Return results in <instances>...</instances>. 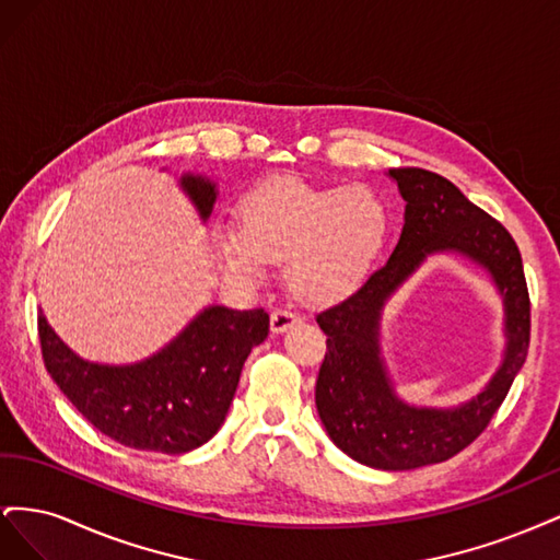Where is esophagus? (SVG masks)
<instances>
[{
	"label": "esophagus",
	"mask_w": 560,
	"mask_h": 560,
	"mask_svg": "<svg viewBox=\"0 0 560 560\" xmlns=\"http://www.w3.org/2000/svg\"><path fill=\"white\" fill-rule=\"evenodd\" d=\"M299 322H301V317L296 313L284 311V308H276L273 313H270V331L282 334V331H287L290 327L299 325Z\"/></svg>",
	"instance_id": "34e87169"
}]
</instances>
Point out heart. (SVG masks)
Returning a JSON list of instances; mask_svg holds the SVG:
<instances>
[{
	"mask_svg": "<svg viewBox=\"0 0 560 560\" xmlns=\"http://www.w3.org/2000/svg\"><path fill=\"white\" fill-rule=\"evenodd\" d=\"M385 202L366 186H317L278 177L252 191L238 224L214 231L219 259L235 276L259 278L284 264V282L303 306L327 308L360 290L387 238Z\"/></svg>",
	"mask_w": 560,
	"mask_h": 560,
	"instance_id": "obj_1",
	"label": "heart"
}]
</instances>
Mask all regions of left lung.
Instances as JSON below:
<instances>
[{
	"mask_svg": "<svg viewBox=\"0 0 560 560\" xmlns=\"http://www.w3.org/2000/svg\"><path fill=\"white\" fill-rule=\"evenodd\" d=\"M406 200L404 229L389 259L358 292L317 315L327 334L315 404L331 442L376 469L444 463L477 439L498 413L530 346V296L521 252L498 219L474 206L446 177L422 167L389 171ZM457 250L491 270L505 296L508 352L485 393L457 410H413L392 393L377 346L384 299L428 253Z\"/></svg>",
	"mask_w": 560,
	"mask_h": 560,
	"instance_id": "left-lung-1",
	"label": "left lung"
}]
</instances>
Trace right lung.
<instances>
[{
    "mask_svg": "<svg viewBox=\"0 0 560 560\" xmlns=\"http://www.w3.org/2000/svg\"><path fill=\"white\" fill-rule=\"evenodd\" d=\"M182 186L208 219L214 186L194 175ZM37 329L50 378L93 428L130 448L177 455L222 428L247 354L268 336V313L206 308L171 346L130 366L83 362L42 313Z\"/></svg>",
    "mask_w": 560,
    "mask_h": 560,
    "instance_id": "right-lung-1",
    "label": "right lung"
}]
</instances>
